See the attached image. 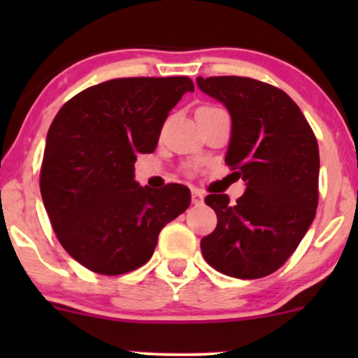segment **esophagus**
Segmentation results:
<instances>
[{"label": "esophagus", "instance_id": "obj_1", "mask_svg": "<svg viewBox=\"0 0 358 358\" xmlns=\"http://www.w3.org/2000/svg\"><path fill=\"white\" fill-rule=\"evenodd\" d=\"M202 202H203L202 192L196 190V188H193V190H192V203L193 205H200Z\"/></svg>", "mask_w": 358, "mask_h": 358}]
</instances>
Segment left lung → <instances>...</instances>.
<instances>
[{
	"label": "left lung",
	"mask_w": 358,
	"mask_h": 358,
	"mask_svg": "<svg viewBox=\"0 0 358 358\" xmlns=\"http://www.w3.org/2000/svg\"><path fill=\"white\" fill-rule=\"evenodd\" d=\"M202 92L232 119L225 163L244 195H207L217 227L200 241L205 261L222 274L264 278L281 268L301 242L318 207V143L296 102L249 77H199Z\"/></svg>",
	"instance_id": "obj_1"
}]
</instances>
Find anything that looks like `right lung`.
I'll list each match as a JSON object with an SVG mask.
<instances>
[{"mask_svg": "<svg viewBox=\"0 0 358 358\" xmlns=\"http://www.w3.org/2000/svg\"><path fill=\"white\" fill-rule=\"evenodd\" d=\"M188 77L113 79L65 102L50 124L40 192L62 248L106 276L141 268L168 222L190 205V190L139 187L134 162L153 153L168 113L193 92Z\"/></svg>", "mask_w": 358, "mask_h": 358, "instance_id": "right-lung-1", "label": "right lung"}]
</instances>
